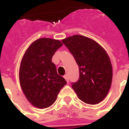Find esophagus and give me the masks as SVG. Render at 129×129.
<instances>
[{"label": "esophagus", "mask_w": 129, "mask_h": 129, "mask_svg": "<svg viewBox=\"0 0 129 129\" xmlns=\"http://www.w3.org/2000/svg\"><path fill=\"white\" fill-rule=\"evenodd\" d=\"M63 78H64L66 80V81H67V83H68L69 82V79H68V77L67 74H65L64 76H63Z\"/></svg>", "instance_id": "34e87169"}]
</instances>
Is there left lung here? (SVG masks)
Wrapping results in <instances>:
<instances>
[{
    "label": "left lung",
    "instance_id": "obj_1",
    "mask_svg": "<svg viewBox=\"0 0 129 129\" xmlns=\"http://www.w3.org/2000/svg\"><path fill=\"white\" fill-rule=\"evenodd\" d=\"M79 67V79L72 87L83 102L96 105L105 99L110 89L113 70L110 59L99 43L83 35L62 40Z\"/></svg>",
    "mask_w": 129,
    "mask_h": 129
}]
</instances>
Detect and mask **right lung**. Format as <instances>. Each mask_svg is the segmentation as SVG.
<instances>
[{
    "instance_id": "add662e5",
    "label": "right lung",
    "mask_w": 129,
    "mask_h": 129,
    "mask_svg": "<svg viewBox=\"0 0 129 129\" xmlns=\"http://www.w3.org/2000/svg\"><path fill=\"white\" fill-rule=\"evenodd\" d=\"M63 45L59 40L40 38L34 41L24 52L19 70L21 88L26 99L39 109L49 107L66 84L57 74L52 57Z\"/></svg>"
}]
</instances>
